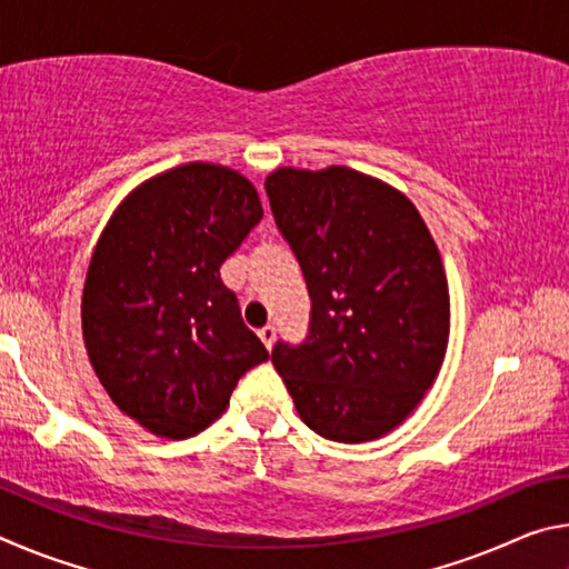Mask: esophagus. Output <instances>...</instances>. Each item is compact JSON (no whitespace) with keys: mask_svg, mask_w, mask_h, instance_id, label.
Returning a JSON list of instances; mask_svg holds the SVG:
<instances>
[{"mask_svg":"<svg viewBox=\"0 0 569 569\" xmlns=\"http://www.w3.org/2000/svg\"><path fill=\"white\" fill-rule=\"evenodd\" d=\"M258 339H261L266 349L271 351L273 349V341H276V329H273V326H263V329H258Z\"/></svg>","mask_w":569,"mask_h":569,"instance_id":"obj_1","label":"esophagus"}]
</instances>
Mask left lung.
I'll use <instances>...</instances> for the list:
<instances>
[{
  "instance_id": "8db88e82",
  "label": "left lung",
  "mask_w": 569,
  "mask_h": 569,
  "mask_svg": "<svg viewBox=\"0 0 569 569\" xmlns=\"http://www.w3.org/2000/svg\"><path fill=\"white\" fill-rule=\"evenodd\" d=\"M266 192L311 296L308 339L271 356L298 417L346 445L389 435L445 363L449 283L435 238L401 190L346 166L278 168Z\"/></svg>"
}]
</instances>
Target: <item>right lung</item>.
Returning a JSON list of instances; mask_svg holds the SVG:
<instances>
[{
    "label": "right lung",
    "mask_w": 569,
    "mask_h": 569,
    "mask_svg": "<svg viewBox=\"0 0 569 569\" xmlns=\"http://www.w3.org/2000/svg\"><path fill=\"white\" fill-rule=\"evenodd\" d=\"M261 218L246 176L188 162L130 190L100 233L82 291L84 349L114 407L150 435L196 437L268 361L220 281Z\"/></svg>",
    "instance_id": "obj_1"
}]
</instances>
